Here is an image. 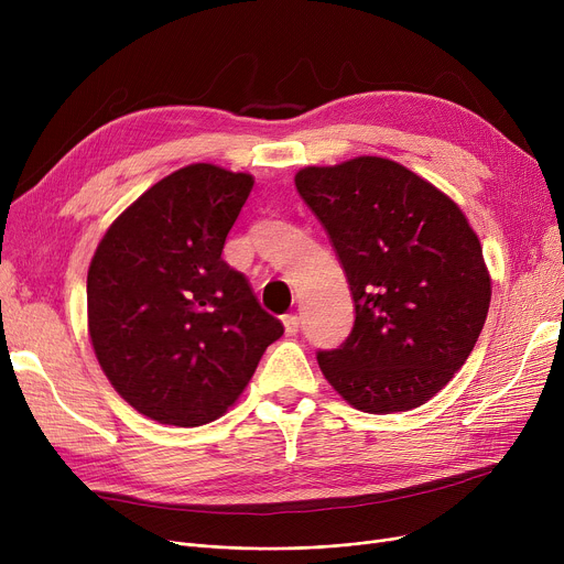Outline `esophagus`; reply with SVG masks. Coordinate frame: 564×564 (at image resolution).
Returning <instances> with one entry per match:
<instances>
[{"instance_id":"1","label":"esophagus","mask_w":564,"mask_h":564,"mask_svg":"<svg viewBox=\"0 0 564 564\" xmlns=\"http://www.w3.org/2000/svg\"><path fill=\"white\" fill-rule=\"evenodd\" d=\"M283 327H285L288 336H294V334L300 332V317L297 315H285L283 317Z\"/></svg>"}]
</instances>
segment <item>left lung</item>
<instances>
[{
    "instance_id": "left-lung-1",
    "label": "left lung",
    "mask_w": 564,
    "mask_h": 564,
    "mask_svg": "<svg viewBox=\"0 0 564 564\" xmlns=\"http://www.w3.org/2000/svg\"><path fill=\"white\" fill-rule=\"evenodd\" d=\"M294 185L329 235L357 313L338 349L317 351L324 377L368 413L425 404L485 327L491 279L478 235L455 200L393 160L306 166Z\"/></svg>"
}]
</instances>
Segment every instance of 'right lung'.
Returning a JSON list of instances; mask_svg holds the SVG:
<instances>
[{
  "instance_id": "right-lung-1",
  "label": "right lung",
  "mask_w": 564,
  "mask_h": 564,
  "mask_svg": "<svg viewBox=\"0 0 564 564\" xmlns=\"http://www.w3.org/2000/svg\"><path fill=\"white\" fill-rule=\"evenodd\" d=\"M249 173L189 164L118 217L88 267V334L111 387L143 416L196 427L240 398L283 324L221 258Z\"/></svg>"
}]
</instances>
